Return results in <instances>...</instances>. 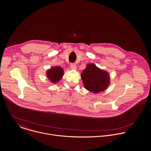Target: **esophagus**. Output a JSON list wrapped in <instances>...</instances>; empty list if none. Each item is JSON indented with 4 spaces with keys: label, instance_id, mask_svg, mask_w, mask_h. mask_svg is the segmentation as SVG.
Here are the masks:
<instances>
[{
    "label": "esophagus",
    "instance_id": "34e87169",
    "mask_svg": "<svg viewBox=\"0 0 151 151\" xmlns=\"http://www.w3.org/2000/svg\"><path fill=\"white\" fill-rule=\"evenodd\" d=\"M70 67H71V69H73V70H76V68H77L76 65L75 63H71L70 64Z\"/></svg>",
    "mask_w": 151,
    "mask_h": 151
}]
</instances>
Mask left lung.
I'll return each instance as SVG.
<instances>
[{
  "instance_id": "left-lung-1",
  "label": "left lung",
  "mask_w": 151,
  "mask_h": 151,
  "mask_svg": "<svg viewBox=\"0 0 151 151\" xmlns=\"http://www.w3.org/2000/svg\"><path fill=\"white\" fill-rule=\"evenodd\" d=\"M85 88L96 93L105 90L110 84V77L107 71L97 67L93 63L88 64L81 74Z\"/></svg>"
}]
</instances>
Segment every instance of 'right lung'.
I'll return each mask as SVG.
<instances>
[{
	"mask_svg": "<svg viewBox=\"0 0 151 151\" xmlns=\"http://www.w3.org/2000/svg\"><path fill=\"white\" fill-rule=\"evenodd\" d=\"M63 69L60 66H55L49 69L46 72L47 78L53 83H56L59 81L63 76Z\"/></svg>",
	"mask_w": 151,
	"mask_h": 151,
	"instance_id": "obj_1",
	"label": "right lung"
}]
</instances>
